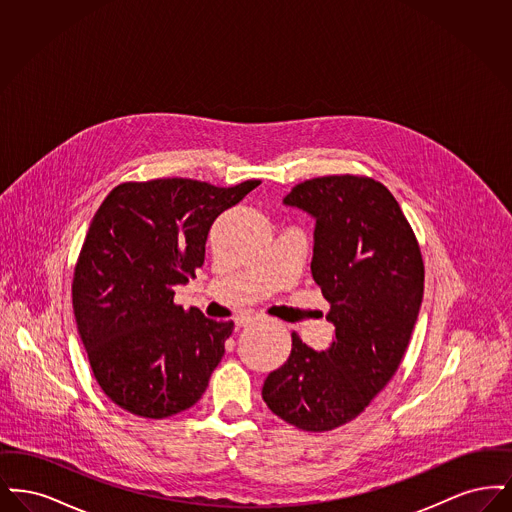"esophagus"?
Wrapping results in <instances>:
<instances>
[{
    "label": "esophagus",
    "instance_id": "34e87169",
    "mask_svg": "<svg viewBox=\"0 0 512 512\" xmlns=\"http://www.w3.org/2000/svg\"><path fill=\"white\" fill-rule=\"evenodd\" d=\"M251 322H255V317H251V315H242V317L236 318L238 326H249Z\"/></svg>",
    "mask_w": 512,
    "mask_h": 512
}]
</instances>
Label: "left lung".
Listing matches in <instances>:
<instances>
[{
    "label": "left lung",
    "mask_w": 512,
    "mask_h": 512,
    "mask_svg": "<svg viewBox=\"0 0 512 512\" xmlns=\"http://www.w3.org/2000/svg\"><path fill=\"white\" fill-rule=\"evenodd\" d=\"M317 220L311 272L336 340L315 351L292 334L290 359L263 386L268 409L305 432L355 420L401 365L424 295L413 228L390 190L368 176L334 174L284 197Z\"/></svg>",
    "instance_id": "1"
}]
</instances>
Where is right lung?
<instances>
[{
  "label": "right lung",
  "mask_w": 512,
  "mask_h": 512,
  "mask_svg": "<svg viewBox=\"0 0 512 512\" xmlns=\"http://www.w3.org/2000/svg\"><path fill=\"white\" fill-rule=\"evenodd\" d=\"M259 184L124 182L99 205L74 267L73 309L99 388L124 411L167 418L207 390L234 322L182 309L174 286L203 265L215 219Z\"/></svg>",
  "instance_id": "1"
}]
</instances>
